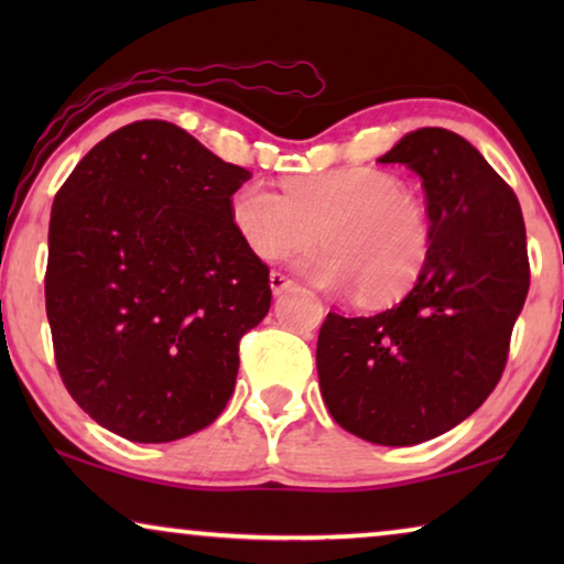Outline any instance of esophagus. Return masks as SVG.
<instances>
[{"label": "esophagus", "instance_id": "34e87169", "mask_svg": "<svg viewBox=\"0 0 564 564\" xmlns=\"http://www.w3.org/2000/svg\"><path fill=\"white\" fill-rule=\"evenodd\" d=\"M269 288H272V292L274 295H282L284 290H290V288H295V282L290 280V276H284V274H280V272H272L269 274Z\"/></svg>", "mask_w": 564, "mask_h": 564}]
</instances>
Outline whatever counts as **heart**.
Segmentation results:
<instances>
[{"mask_svg": "<svg viewBox=\"0 0 564 564\" xmlns=\"http://www.w3.org/2000/svg\"><path fill=\"white\" fill-rule=\"evenodd\" d=\"M236 234L264 261H280L321 238L297 259L321 288H351L365 303H388L419 280L429 259L426 207L395 174L375 166L292 176L284 195L261 182L230 197Z\"/></svg>", "mask_w": 564, "mask_h": 564, "instance_id": "b5f03b06", "label": "heart"}]
</instances>
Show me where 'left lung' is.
Returning <instances> with one entry per match:
<instances>
[{"label":"left lung","mask_w":564,"mask_h":564,"mask_svg":"<svg viewBox=\"0 0 564 564\" xmlns=\"http://www.w3.org/2000/svg\"><path fill=\"white\" fill-rule=\"evenodd\" d=\"M380 161L421 176L429 259L390 311L328 313L315 367L338 426L380 446H413L496 390L529 292L527 228L513 189L452 130H411Z\"/></svg>","instance_id":"left-lung-1"}]
</instances>
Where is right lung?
Listing matches in <instances>:
<instances>
[{
  "label": "right lung",
  "mask_w": 564,
  "mask_h": 564,
  "mask_svg": "<svg viewBox=\"0 0 564 564\" xmlns=\"http://www.w3.org/2000/svg\"><path fill=\"white\" fill-rule=\"evenodd\" d=\"M251 174L187 130H115L58 189L45 313L66 390L128 442H176L234 395L238 341L269 313V269L236 234Z\"/></svg>",
  "instance_id": "1"
}]
</instances>
